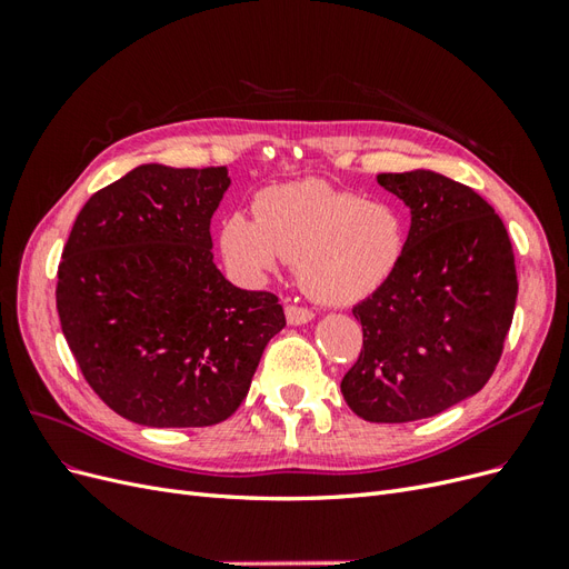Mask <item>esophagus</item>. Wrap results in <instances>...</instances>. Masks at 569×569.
<instances>
[{
	"instance_id": "1",
	"label": "esophagus",
	"mask_w": 569,
	"mask_h": 569,
	"mask_svg": "<svg viewBox=\"0 0 569 569\" xmlns=\"http://www.w3.org/2000/svg\"><path fill=\"white\" fill-rule=\"evenodd\" d=\"M287 322L289 325H306V322H311L316 316H313V311H308V308H301V306H287Z\"/></svg>"
}]
</instances>
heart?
<instances>
[{
	"instance_id": "heart-1",
	"label": "heart",
	"mask_w": 569,
	"mask_h": 569,
	"mask_svg": "<svg viewBox=\"0 0 569 569\" xmlns=\"http://www.w3.org/2000/svg\"><path fill=\"white\" fill-rule=\"evenodd\" d=\"M256 218L230 213L220 226L226 261L251 282L297 261L303 289L322 303H353L380 289L406 251L401 213L322 180L270 187Z\"/></svg>"
}]
</instances>
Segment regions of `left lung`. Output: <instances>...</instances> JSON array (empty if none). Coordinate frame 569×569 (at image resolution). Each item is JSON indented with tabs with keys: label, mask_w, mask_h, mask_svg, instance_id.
I'll use <instances>...</instances> for the list:
<instances>
[{
	"label": "left lung",
	"mask_w": 569,
	"mask_h": 569,
	"mask_svg": "<svg viewBox=\"0 0 569 569\" xmlns=\"http://www.w3.org/2000/svg\"><path fill=\"white\" fill-rule=\"evenodd\" d=\"M410 209L391 278L353 308L363 351L343 401L368 422H412L470 399L501 358L518 272L503 220L475 189L435 170L377 176Z\"/></svg>",
	"instance_id": "8db88e82"
}]
</instances>
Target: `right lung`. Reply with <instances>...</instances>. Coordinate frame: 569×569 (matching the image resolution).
<instances>
[{"mask_svg":"<svg viewBox=\"0 0 569 569\" xmlns=\"http://www.w3.org/2000/svg\"><path fill=\"white\" fill-rule=\"evenodd\" d=\"M228 168L142 163L82 206L61 253L57 311L84 380L120 418L209 427L244 401L278 297L213 263Z\"/></svg>","mask_w":569,"mask_h":569,"instance_id":"obj_1","label":"right lung"}]
</instances>
